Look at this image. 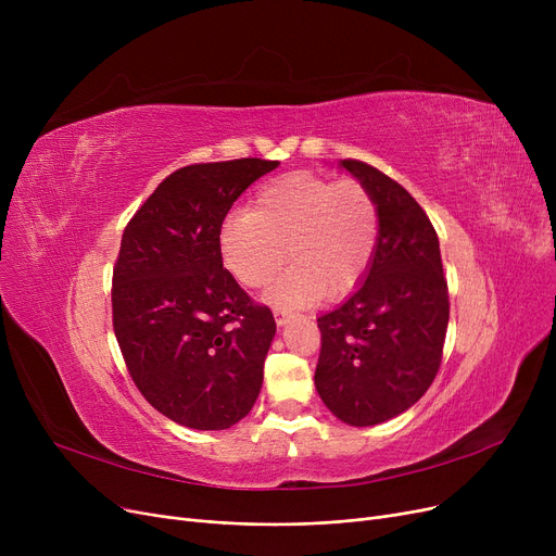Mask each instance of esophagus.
<instances>
[{
  "instance_id": "1",
  "label": "esophagus",
  "mask_w": 556,
  "mask_h": 556,
  "mask_svg": "<svg viewBox=\"0 0 556 556\" xmlns=\"http://www.w3.org/2000/svg\"><path fill=\"white\" fill-rule=\"evenodd\" d=\"M275 313V323L279 325V327H283L288 319H290V311H286V308H275L273 311Z\"/></svg>"
}]
</instances>
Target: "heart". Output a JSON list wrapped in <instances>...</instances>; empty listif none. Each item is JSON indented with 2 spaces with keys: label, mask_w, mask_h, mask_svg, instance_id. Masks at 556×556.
I'll return each mask as SVG.
<instances>
[{
  "label": "heart",
  "mask_w": 556,
  "mask_h": 556,
  "mask_svg": "<svg viewBox=\"0 0 556 556\" xmlns=\"http://www.w3.org/2000/svg\"><path fill=\"white\" fill-rule=\"evenodd\" d=\"M378 245V210L356 180L293 170L254 193L252 212H231L218 227L225 268L248 288L266 283L288 258L293 268L266 300L304 306L340 300L365 279Z\"/></svg>",
  "instance_id": "b5f03b06"
}]
</instances>
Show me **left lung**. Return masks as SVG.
I'll return each mask as SVG.
<instances>
[{"mask_svg":"<svg viewBox=\"0 0 556 556\" xmlns=\"http://www.w3.org/2000/svg\"><path fill=\"white\" fill-rule=\"evenodd\" d=\"M371 193L378 245L365 279L319 315L315 388L349 426L383 424L413 407L434 381L448 327L440 239L419 202L378 168L342 160Z\"/></svg>","mask_w":556,"mask_h":556,"instance_id":"1","label":"left lung"}]
</instances>
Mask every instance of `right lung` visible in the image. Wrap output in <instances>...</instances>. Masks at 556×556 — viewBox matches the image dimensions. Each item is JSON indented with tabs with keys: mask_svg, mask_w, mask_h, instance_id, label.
Masks as SVG:
<instances>
[{
	"mask_svg": "<svg viewBox=\"0 0 556 556\" xmlns=\"http://www.w3.org/2000/svg\"><path fill=\"white\" fill-rule=\"evenodd\" d=\"M279 162L243 157L170 173L124 229L112 325L137 390L195 430L241 421L261 392L277 325L225 268L218 227Z\"/></svg>",
	"mask_w": 556,
	"mask_h": 556,
	"instance_id": "add662e5",
	"label": "right lung"
}]
</instances>
